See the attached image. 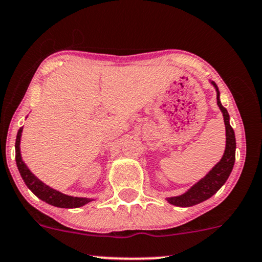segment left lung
<instances>
[{
    "instance_id": "left-lung-1",
    "label": "left lung",
    "mask_w": 262,
    "mask_h": 262,
    "mask_svg": "<svg viewBox=\"0 0 262 262\" xmlns=\"http://www.w3.org/2000/svg\"><path fill=\"white\" fill-rule=\"evenodd\" d=\"M211 84L216 89L217 106L220 107L224 116L225 127H226V148H225L224 156L219 163L215 165L203 179H201L197 184H194L190 190L181 196L167 198V201L170 204L177 205V207H192V205L201 203V202L208 200L216 193L230 177L234 160H236V138H234V132L230 124V116H228L226 108L221 104L220 92L216 83L211 82Z\"/></svg>"
}]
</instances>
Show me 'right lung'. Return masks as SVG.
<instances>
[{
	"mask_svg": "<svg viewBox=\"0 0 262 262\" xmlns=\"http://www.w3.org/2000/svg\"><path fill=\"white\" fill-rule=\"evenodd\" d=\"M21 132H23V128H20L18 130L16 140H15L16 167H18L19 173H20L23 180H24V183L26 184V186L34 192L39 200H42L43 202H46V203L52 204L58 208H78L93 201V200H89V198L68 196V194H64L61 193V192L54 190V188L47 186V185L43 184L39 179L36 178L21 160V154H20Z\"/></svg>",
	"mask_w": 262,
	"mask_h": 262,
	"instance_id": "1",
	"label": "right lung"
}]
</instances>
